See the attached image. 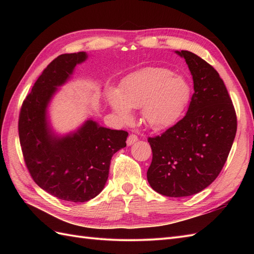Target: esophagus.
<instances>
[{
	"instance_id": "34e87169",
	"label": "esophagus",
	"mask_w": 254,
	"mask_h": 254,
	"mask_svg": "<svg viewBox=\"0 0 254 254\" xmlns=\"http://www.w3.org/2000/svg\"><path fill=\"white\" fill-rule=\"evenodd\" d=\"M137 140H139V137H137V135H135V134H130V135L128 136V139H127V145H128V146L132 145V144L135 143Z\"/></svg>"
}]
</instances>
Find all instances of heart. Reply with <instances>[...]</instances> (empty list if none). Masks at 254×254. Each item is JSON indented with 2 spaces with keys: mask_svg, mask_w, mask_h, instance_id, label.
Returning a JSON list of instances; mask_svg holds the SVG:
<instances>
[{
  "mask_svg": "<svg viewBox=\"0 0 254 254\" xmlns=\"http://www.w3.org/2000/svg\"><path fill=\"white\" fill-rule=\"evenodd\" d=\"M189 97L187 80L163 67L142 68L123 79L120 89L107 91L109 105L123 122L131 120V108H142L143 120L152 129L173 125Z\"/></svg>",
  "mask_w": 254,
  "mask_h": 254,
  "instance_id": "heart-1",
  "label": "heart"
}]
</instances>
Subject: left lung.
<instances>
[{"instance_id": "1", "label": "left lung", "mask_w": 254, "mask_h": 254, "mask_svg": "<svg viewBox=\"0 0 254 254\" xmlns=\"http://www.w3.org/2000/svg\"><path fill=\"white\" fill-rule=\"evenodd\" d=\"M193 76L194 94L182 120L161 135L148 137L152 161L147 180L157 193L187 197L217 178L237 129V120L224 80L196 54L176 51Z\"/></svg>"}]
</instances>
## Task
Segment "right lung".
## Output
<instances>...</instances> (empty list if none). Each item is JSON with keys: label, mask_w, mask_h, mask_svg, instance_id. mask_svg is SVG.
Returning a JSON list of instances; mask_svg holds the SVG:
<instances>
[{"label": "right lung", "mask_w": 254, "mask_h": 254, "mask_svg": "<svg viewBox=\"0 0 254 254\" xmlns=\"http://www.w3.org/2000/svg\"><path fill=\"white\" fill-rule=\"evenodd\" d=\"M84 52L63 54L44 68L22 104L19 137L27 170L42 190L61 200L84 202L96 197L108 179L111 158L124 148L128 132L88 120L77 131L58 136L48 123L49 103L71 77Z\"/></svg>", "instance_id": "right-lung-1"}]
</instances>
